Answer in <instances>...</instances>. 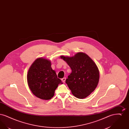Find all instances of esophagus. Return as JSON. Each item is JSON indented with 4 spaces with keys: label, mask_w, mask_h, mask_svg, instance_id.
<instances>
[{
    "label": "esophagus",
    "mask_w": 129,
    "mask_h": 129,
    "mask_svg": "<svg viewBox=\"0 0 129 129\" xmlns=\"http://www.w3.org/2000/svg\"><path fill=\"white\" fill-rule=\"evenodd\" d=\"M66 77H64V78H63L62 79V81L63 83H65V81H66Z\"/></svg>",
    "instance_id": "1"
}]
</instances>
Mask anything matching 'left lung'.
I'll return each instance as SVG.
<instances>
[{"label":"left lung","instance_id":"1","mask_svg":"<svg viewBox=\"0 0 129 129\" xmlns=\"http://www.w3.org/2000/svg\"><path fill=\"white\" fill-rule=\"evenodd\" d=\"M61 58L72 71L66 80L72 94L77 98H86L98 85L100 74L97 65L84 53H78L73 57L62 55Z\"/></svg>","mask_w":129,"mask_h":129}]
</instances>
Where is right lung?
Returning <instances> with one entry per match:
<instances>
[{"label":"right lung","mask_w":129,"mask_h":129,"mask_svg":"<svg viewBox=\"0 0 129 129\" xmlns=\"http://www.w3.org/2000/svg\"><path fill=\"white\" fill-rule=\"evenodd\" d=\"M51 66L50 61L39 58L33 63L27 75L31 91L38 98L43 100L52 98L55 89L61 82Z\"/></svg>","instance_id":"obj_1"}]
</instances>
